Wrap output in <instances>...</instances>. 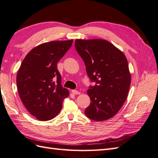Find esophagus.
Returning <instances> with one entry per match:
<instances>
[{"label":"esophagus","mask_w":158,"mask_h":158,"mask_svg":"<svg viewBox=\"0 0 158 158\" xmlns=\"http://www.w3.org/2000/svg\"><path fill=\"white\" fill-rule=\"evenodd\" d=\"M72 92H73L74 94H76V95L80 94V92H78V91H77V90H76V89L72 90Z\"/></svg>","instance_id":"34e87169"}]
</instances>
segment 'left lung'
Wrapping results in <instances>:
<instances>
[{"label": "left lung", "mask_w": 158, "mask_h": 158, "mask_svg": "<svg viewBox=\"0 0 158 158\" xmlns=\"http://www.w3.org/2000/svg\"><path fill=\"white\" fill-rule=\"evenodd\" d=\"M87 74L96 85L87 93L90 105L85 114L95 121L112 118L125 102L131 86V76L123 52L111 43L101 39L75 41Z\"/></svg>", "instance_id": "obj_1"}]
</instances>
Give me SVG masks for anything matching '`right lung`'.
Wrapping results in <instances>:
<instances>
[{"label": "right lung", "mask_w": 158, "mask_h": 158, "mask_svg": "<svg viewBox=\"0 0 158 158\" xmlns=\"http://www.w3.org/2000/svg\"><path fill=\"white\" fill-rule=\"evenodd\" d=\"M73 42L52 41L36 46L27 54L18 71V94L26 109L38 120L55 118L60 111L63 99L69 95V90L61 85L56 67Z\"/></svg>", "instance_id": "1"}]
</instances>
